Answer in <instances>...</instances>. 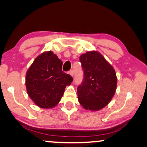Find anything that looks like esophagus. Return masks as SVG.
I'll return each instance as SVG.
<instances>
[{
    "label": "esophagus",
    "instance_id": "obj_1",
    "mask_svg": "<svg viewBox=\"0 0 147 147\" xmlns=\"http://www.w3.org/2000/svg\"><path fill=\"white\" fill-rule=\"evenodd\" d=\"M69 74H70V75H71L72 77H73V76H74V71H73V70H70V71H69Z\"/></svg>",
    "mask_w": 147,
    "mask_h": 147
}]
</instances>
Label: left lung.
<instances>
[{
	"mask_svg": "<svg viewBox=\"0 0 147 147\" xmlns=\"http://www.w3.org/2000/svg\"><path fill=\"white\" fill-rule=\"evenodd\" d=\"M84 71L78 87V101L87 110H99L111 101L115 94L117 78L115 70L97 51H88L80 57Z\"/></svg>",
	"mask_w": 147,
	"mask_h": 147,
	"instance_id": "1",
	"label": "left lung"
}]
</instances>
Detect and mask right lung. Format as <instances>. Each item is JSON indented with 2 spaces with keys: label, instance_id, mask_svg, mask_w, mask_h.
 <instances>
[{
  "label": "right lung",
  "instance_id": "right-lung-1",
  "mask_svg": "<svg viewBox=\"0 0 147 147\" xmlns=\"http://www.w3.org/2000/svg\"><path fill=\"white\" fill-rule=\"evenodd\" d=\"M62 61L52 51L41 53L35 59L26 74L28 95L42 108L55 107L59 103L73 78L62 71Z\"/></svg>",
  "mask_w": 147,
  "mask_h": 147
}]
</instances>
